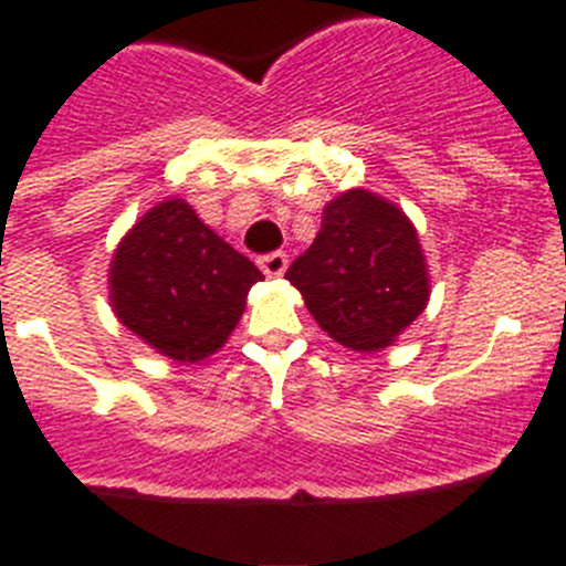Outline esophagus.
<instances>
[{"label": "esophagus", "instance_id": "esophagus-1", "mask_svg": "<svg viewBox=\"0 0 566 566\" xmlns=\"http://www.w3.org/2000/svg\"><path fill=\"white\" fill-rule=\"evenodd\" d=\"M258 263H260V269H263V274H266V277H280V274L286 272L289 258H286V252H272V254H263Z\"/></svg>", "mask_w": 566, "mask_h": 566}]
</instances>
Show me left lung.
Segmentation results:
<instances>
[{
    "instance_id": "1",
    "label": "left lung",
    "mask_w": 566,
    "mask_h": 566,
    "mask_svg": "<svg viewBox=\"0 0 566 566\" xmlns=\"http://www.w3.org/2000/svg\"><path fill=\"white\" fill-rule=\"evenodd\" d=\"M317 326L334 343L374 354L397 343L431 300V277L411 218L368 189L323 209L312 247L289 266Z\"/></svg>"
}]
</instances>
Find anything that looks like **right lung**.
Returning a JSON list of instances; mask_svg holds the SVG:
<instances>
[{
	"label": "right lung",
	"instance_id": "1",
	"mask_svg": "<svg viewBox=\"0 0 566 566\" xmlns=\"http://www.w3.org/2000/svg\"><path fill=\"white\" fill-rule=\"evenodd\" d=\"M109 306L149 348L175 363L221 352L263 280L184 198L155 203L109 260Z\"/></svg>",
	"mask_w": 566,
	"mask_h": 566
}]
</instances>
